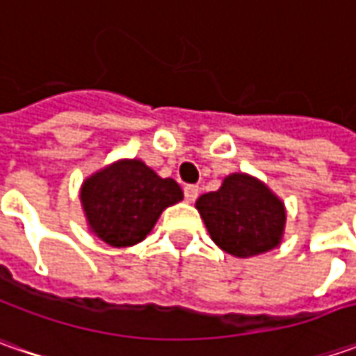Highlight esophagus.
I'll return each instance as SVG.
<instances>
[{"label": "esophagus", "instance_id": "obj_1", "mask_svg": "<svg viewBox=\"0 0 356 356\" xmlns=\"http://www.w3.org/2000/svg\"><path fill=\"white\" fill-rule=\"evenodd\" d=\"M198 194H200L198 186H186L184 188V198H186V202H190V204L198 198Z\"/></svg>", "mask_w": 356, "mask_h": 356}]
</instances>
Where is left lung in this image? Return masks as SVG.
Returning a JSON list of instances; mask_svg holds the SVG:
<instances>
[{
  "label": "left lung",
  "mask_w": 356,
  "mask_h": 356,
  "mask_svg": "<svg viewBox=\"0 0 356 356\" xmlns=\"http://www.w3.org/2000/svg\"><path fill=\"white\" fill-rule=\"evenodd\" d=\"M196 210L213 243L234 257L271 252L285 234V204L266 182L245 172L229 174L220 190L202 194Z\"/></svg>",
  "instance_id": "1"
}]
</instances>
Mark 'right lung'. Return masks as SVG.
Returning a JSON list of instances; mask_svg holds the SVG:
<instances>
[{"label":"right lung","mask_w":356,"mask_h":356,"mask_svg":"<svg viewBox=\"0 0 356 356\" xmlns=\"http://www.w3.org/2000/svg\"><path fill=\"white\" fill-rule=\"evenodd\" d=\"M87 226L113 248H130L156 226L160 213L180 200L182 188L160 178L138 158H120L92 172L81 184Z\"/></svg>","instance_id":"right-lung-1"}]
</instances>
